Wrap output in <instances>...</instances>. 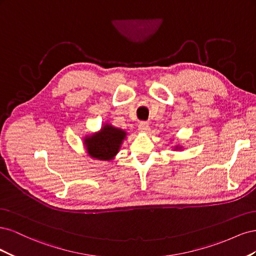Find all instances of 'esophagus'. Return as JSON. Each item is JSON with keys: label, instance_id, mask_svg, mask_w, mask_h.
<instances>
[{"label": "esophagus", "instance_id": "34e87169", "mask_svg": "<svg viewBox=\"0 0 256 256\" xmlns=\"http://www.w3.org/2000/svg\"><path fill=\"white\" fill-rule=\"evenodd\" d=\"M138 130L142 131V132H146V131L150 130V125H148V122H141L140 124H138Z\"/></svg>", "mask_w": 256, "mask_h": 256}]
</instances>
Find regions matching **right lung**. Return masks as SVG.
I'll use <instances>...</instances> for the list:
<instances>
[{
	"mask_svg": "<svg viewBox=\"0 0 256 256\" xmlns=\"http://www.w3.org/2000/svg\"><path fill=\"white\" fill-rule=\"evenodd\" d=\"M126 132L120 129L106 125L97 134L85 140L90 157L100 160H110L118 154Z\"/></svg>",
	"mask_w": 256,
	"mask_h": 256,
	"instance_id": "right-lung-1",
	"label": "right lung"
}]
</instances>
